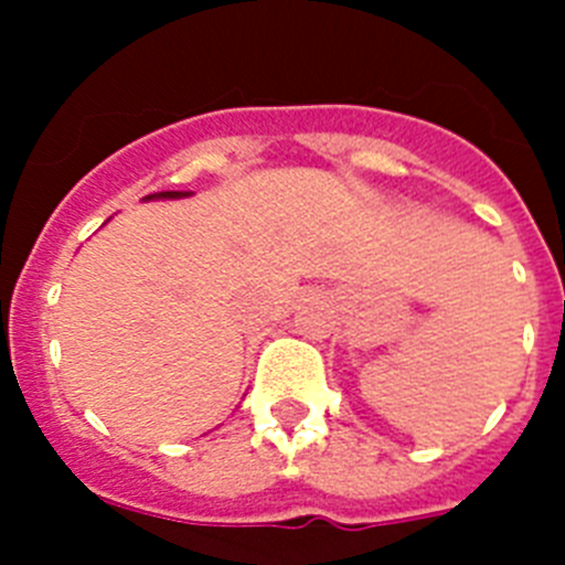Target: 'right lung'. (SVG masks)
I'll use <instances>...</instances> for the list:
<instances>
[{"label": "right lung", "instance_id": "1", "mask_svg": "<svg viewBox=\"0 0 565 565\" xmlns=\"http://www.w3.org/2000/svg\"><path fill=\"white\" fill-rule=\"evenodd\" d=\"M186 194L192 192H158V194H147L143 201H152V198H169V201H172V198H186Z\"/></svg>", "mask_w": 565, "mask_h": 565}]
</instances>
